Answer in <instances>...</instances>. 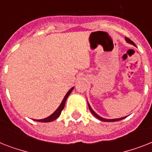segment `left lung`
Segmentation results:
<instances>
[{
    "label": "left lung",
    "mask_w": 152,
    "mask_h": 152,
    "mask_svg": "<svg viewBox=\"0 0 152 152\" xmlns=\"http://www.w3.org/2000/svg\"><path fill=\"white\" fill-rule=\"evenodd\" d=\"M125 41L127 42L128 43H129V44H132V45H133L134 46H136V45H135V43L133 42L132 41H131L129 39H128V38H125ZM88 107H89V110H90V111L91 112V113H92L93 115L95 116V118H98L99 120L102 121H105V122H113V121H120V120H122V119H124V118H125L126 117H124V118H115V119H106V118H102V117H100L99 114H97V113H95V111L93 110V109L90 106V104L88 103Z\"/></svg>",
    "instance_id": "left-lung-1"
}]
</instances>
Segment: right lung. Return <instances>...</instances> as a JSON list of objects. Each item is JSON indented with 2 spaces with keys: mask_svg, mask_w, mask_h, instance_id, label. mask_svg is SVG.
Returning <instances> with one entry per match:
<instances>
[{
  "mask_svg": "<svg viewBox=\"0 0 152 152\" xmlns=\"http://www.w3.org/2000/svg\"><path fill=\"white\" fill-rule=\"evenodd\" d=\"M73 89H74V87L73 88H72L71 89L67 92V94L64 97L63 100H62L61 105L58 106V108H57L50 116H49V117H47V118H43V119H40V120H35V121H39V122H50V121L56 120V119H57L60 115H61V111L63 110V109H64V105H65V102H66L67 98L69 97V95L71 94V92L72 91Z\"/></svg>",
  "mask_w": 152,
  "mask_h": 152,
  "instance_id": "right-lung-1",
  "label": "right lung"
}]
</instances>
